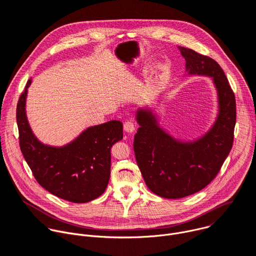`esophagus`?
<instances>
[{
    "label": "esophagus",
    "mask_w": 256,
    "mask_h": 256,
    "mask_svg": "<svg viewBox=\"0 0 256 256\" xmlns=\"http://www.w3.org/2000/svg\"><path fill=\"white\" fill-rule=\"evenodd\" d=\"M124 130L127 132V133H132L134 132L135 130V125L132 121H126L124 123Z\"/></svg>",
    "instance_id": "34e87169"
}]
</instances>
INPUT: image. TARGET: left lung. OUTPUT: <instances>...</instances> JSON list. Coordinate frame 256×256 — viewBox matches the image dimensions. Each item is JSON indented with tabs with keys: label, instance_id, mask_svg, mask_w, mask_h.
I'll use <instances>...</instances> for the list:
<instances>
[{
	"label": "left lung",
	"instance_id": "obj_1",
	"mask_svg": "<svg viewBox=\"0 0 256 256\" xmlns=\"http://www.w3.org/2000/svg\"><path fill=\"white\" fill-rule=\"evenodd\" d=\"M186 61V75L210 77L218 96V116L210 129L193 141H182L160 126L148 106L136 112L139 124L134 152L146 186L154 194L177 200L208 186L228 156L236 124L235 96L220 65L210 56L178 46Z\"/></svg>",
	"mask_w": 256,
	"mask_h": 256
}]
</instances>
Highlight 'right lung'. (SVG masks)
<instances>
[{
    "mask_svg": "<svg viewBox=\"0 0 256 256\" xmlns=\"http://www.w3.org/2000/svg\"><path fill=\"white\" fill-rule=\"evenodd\" d=\"M26 83L19 98L16 120L21 152L38 184L62 200L85 204L100 196L108 183L110 148L123 138L120 121L88 127L63 146L44 144L34 134L26 116Z\"/></svg>",
    "mask_w": 256,
    "mask_h": 256,
    "instance_id": "right-lung-1",
    "label": "right lung"
}]
</instances>
